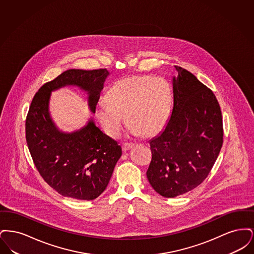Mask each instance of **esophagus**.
I'll list each match as a JSON object with an SVG mask.
<instances>
[{
	"instance_id": "34e87169",
	"label": "esophagus",
	"mask_w": 254,
	"mask_h": 254,
	"mask_svg": "<svg viewBox=\"0 0 254 254\" xmlns=\"http://www.w3.org/2000/svg\"><path fill=\"white\" fill-rule=\"evenodd\" d=\"M134 145L133 144H129V143H124L123 145H122V148H123V150L124 151H127V150H129L130 148H132Z\"/></svg>"
}]
</instances>
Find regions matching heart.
Returning a JSON list of instances; mask_svg holds the SVG:
<instances>
[{
    "label": "heart",
    "mask_w": 254,
    "mask_h": 254,
    "mask_svg": "<svg viewBox=\"0 0 254 254\" xmlns=\"http://www.w3.org/2000/svg\"><path fill=\"white\" fill-rule=\"evenodd\" d=\"M171 90L166 80L149 75H133L115 82L97 105L95 115L105 132L116 137L126 118L133 135L151 136L169 119Z\"/></svg>",
    "instance_id": "obj_1"
}]
</instances>
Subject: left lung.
<instances>
[{
    "instance_id": "8db88e82",
    "label": "left lung",
    "mask_w": 254,
    "mask_h": 254,
    "mask_svg": "<svg viewBox=\"0 0 254 254\" xmlns=\"http://www.w3.org/2000/svg\"><path fill=\"white\" fill-rule=\"evenodd\" d=\"M173 109L164 130L149 141L146 177L154 190L173 198L207 177L223 145V118L217 99L192 73L175 65Z\"/></svg>"
}]
</instances>
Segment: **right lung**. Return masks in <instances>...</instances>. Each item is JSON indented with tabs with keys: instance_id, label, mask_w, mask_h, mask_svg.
<instances>
[{
	"instance_id": "add662e5",
	"label": "right lung",
	"mask_w": 254,
	"mask_h": 254,
	"mask_svg": "<svg viewBox=\"0 0 254 254\" xmlns=\"http://www.w3.org/2000/svg\"><path fill=\"white\" fill-rule=\"evenodd\" d=\"M109 75L106 68L68 69L42 85L32 99L25 120L27 146L40 175L64 197L89 201L103 193L121 157L122 148L92 119L77 131H60L49 114L51 92L77 85L87 92L88 107L95 112Z\"/></svg>"
}]
</instances>
